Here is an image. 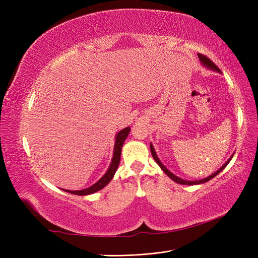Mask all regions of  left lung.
I'll use <instances>...</instances> for the list:
<instances>
[{"mask_svg":"<svg viewBox=\"0 0 258 258\" xmlns=\"http://www.w3.org/2000/svg\"><path fill=\"white\" fill-rule=\"evenodd\" d=\"M198 58H199V60H200V62H201V64L204 66V67H206V68H208V69H210V70H212V71H216V72H218V73H222L221 72V70L218 69L212 61H211L208 57H206V56H204V54H201V53H198ZM151 152H152V155H153V158L155 159V161L158 163V166L161 168V170L163 171V172H165L171 179H172V181H174L175 183H177V184H183V185H198V184H202V183H206V182H208V181H210V179H212L214 176H216L218 173L221 172V171H223L224 169H225V167L228 165L229 163V161L231 160V158H232V156L233 155H231V157L226 161L224 165L218 169L216 172H214V173H212L211 175H209L208 177H206V178H202V179H198V181H185V179H183V178H181V177H178V176H176L175 174H173L172 172H171V171H169L165 166L162 165V162L159 160V158H158V156H157V154H156V152H155V148H154V146H153V144L151 143Z\"/></svg>","mask_w":258,"mask_h":258,"instance_id":"8db88e82","label":"left lung"}]
</instances>
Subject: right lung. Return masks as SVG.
Masks as SVG:
<instances>
[{
	"label": "right lung",
	"mask_w": 258,
	"mask_h": 258,
	"mask_svg": "<svg viewBox=\"0 0 258 258\" xmlns=\"http://www.w3.org/2000/svg\"><path fill=\"white\" fill-rule=\"evenodd\" d=\"M129 132H130V127H127V128L120 130L118 134L116 135L115 145H114V154H113L111 165H110V167H108L105 174L101 177L97 183L91 185L90 187H88V188H85L82 190H67V189H63V190H66L70 194H73V195H79V196H86V195H90V194L99 191L100 189H102L103 187H105L108 183H110L111 179L114 177V174L116 172L117 168H118L119 161H120L121 148H122L124 140L127 139V137L129 135Z\"/></svg>",
	"instance_id": "1"
}]
</instances>
